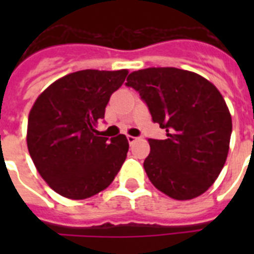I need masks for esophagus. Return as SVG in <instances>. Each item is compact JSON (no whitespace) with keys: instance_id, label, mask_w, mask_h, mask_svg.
<instances>
[{"instance_id":"esophagus-1","label":"esophagus","mask_w":254,"mask_h":254,"mask_svg":"<svg viewBox=\"0 0 254 254\" xmlns=\"http://www.w3.org/2000/svg\"><path fill=\"white\" fill-rule=\"evenodd\" d=\"M127 142L130 143V145H133V143L138 139V137H133V135H127Z\"/></svg>"}]
</instances>
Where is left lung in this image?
Returning <instances> with one entry per match:
<instances>
[{"label":"left lung","instance_id":"obj_1","mask_svg":"<svg viewBox=\"0 0 254 254\" xmlns=\"http://www.w3.org/2000/svg\"><path fill=\"white\" fill-rule=\"evenodd\" d=\"M138 92L166 138H149L143 162L153 185L177 200L199 196L224 166L232 119L217 88L197 73L174 68L139 69L125 83Z\"/></svg>","mask_w":254,"mask_h":254}]
</instances>
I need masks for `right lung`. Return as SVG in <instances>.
I'll list each match as a JSON object with an SVG mask.
<instances>
[{"instance_id":"add662e5","label":"right lung","mask_w":254,"mask_h":254,"mask_svg":"<svg viewBox=\"0 0 254 254\" xmlns=\"http://www.w3.org/2000/svg\"><path fill=\"white\" fill-rule=\"evenodd\" d=\"M127 69H83L50 85L34 103L27 123V147L38 173L68 199H87L107 189L129 150L127 137H99L112 93Z\"/></svg>"}]
</instances>
